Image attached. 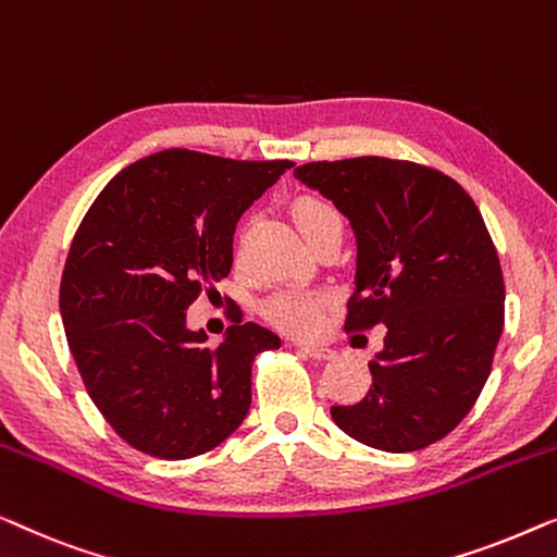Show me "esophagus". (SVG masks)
Masks as SVG:
<instances>
[{
  "label": "esophagus",
  "mask_w": 557,
  "mask_h": 557,
  "mask_svg": "<svg viewBox=\"0 0 557 557\" xmlns=\"http://www.w3.org/2000/svg\"><path fill=\"white\" fill-rule=\"evenodd\" d=\"M297 350H300L302 356H310L315 360H327L335 356V350H331L327 346H315V343H297Z\"/></svg>",
  "instance_id": "obj_1"
}]
</instances>
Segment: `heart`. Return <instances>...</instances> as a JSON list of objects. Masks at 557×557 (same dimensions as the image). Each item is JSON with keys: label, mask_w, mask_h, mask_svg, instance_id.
<instances>
[{"label": "heart", "mask_w": 557, "mask_h": 557, "mask_svg": "<svg viewBox=\"0 0 557 557\" xmlns=\"http://www.w3.org/2000/svg\"><path fill=\"white\" fill-rule=\"evenodd\" d=\"M295 222L302 237L312 242L320 232L341 226V216L331 203L320 199H300L295 203ZM331 305V295L320 289H280L264 302V318L282 331L305 335L318 331L323 310Z\"/></svg>", "instance_id": "b5f03b06"}]
</instances>
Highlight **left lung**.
Segmentation results:
<instances>
[{
  "mask_svg": "<svg viewBox=\"0 0 557 557\" xmlns=\"http://www.w3.org/2000/svg\"><path fill=\"white\" fill-rule=\"evenodd\" d=\"M295 178L354 226L346 331L386 325L373 386L331 417L373 449H424L472 409L503 335L505 280L480 209L442 171L379 156L302 163Z\"/></svg>",
  "mask_w": 557,
  "mask_h": 557,
  "instance_id": "1",
  "label": "left lung"
}]
</instances>
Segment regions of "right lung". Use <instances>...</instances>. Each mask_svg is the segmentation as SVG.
<instances>
[{
  "mask_svg": "<svg viewBox=\"0 0 557 557\" xmlns=\"http://www.w3.org/2000/svg\"><path fill=\"white\" fill-rule=\"evenodd\" d=\"M293 166L169 148L113 176L77 226L60 282L67 346L133 449L189 459L245 421L255 356L280 335L237 320L207 348L186 310L230 275L239 216Z\"/></svg>",
  "mask_w": 557,
  "mask_h": 557,
  "instance_id": "right-lung-1",
  "label": "right lung"
}]
</instances>
